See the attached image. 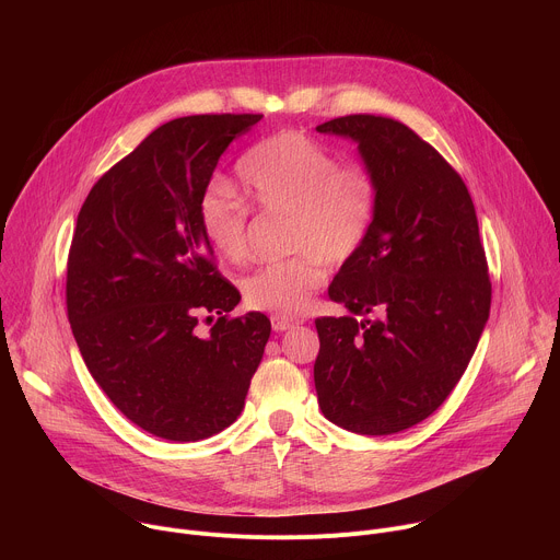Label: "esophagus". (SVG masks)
I'll return each mask as SVG.
<instances>
[{
  "label": "esophagus",
  "instance_id": "esophagus-1",
  "mask_svg": "<svg viewBox=\"0 0 560 560\" xmlns=\"http://www.w3.org/2000/svg\"><path fill=\"white\" fill-rule=\"evenodd\" d=\"M272 330L275 332H285V330H292V328H296L301 322L299 318H285V316H277V314H272Z\"/></svg>",
  "mask_w": 560,
  "mask_h": 560
}]
</instances>
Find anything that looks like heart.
Returning a JSON list of instances; mask_svg holds the SVG:
<instances>
[{"instance_id": "b5f03b06", "label": "heart", "mask_w": 560, "mask_h": 560, "mask_svg": "<svg viewBox=\"0 0 560 560\" xmlns=\"http://www.w3.org/2000/svg\"><path fill=\"white\" fill-rule=\"evenodd\" d=\"M245 201L225 184H212L199 201L208 246L225 261L248 257L250 208L285 217L281 248L290 257L242 281L246 305L277 316H299L324 285L330 268L350 264L365 246L378 203V186L361 162H339L318 139L281 130L255 143L236 166Z\"/></svg>"}]
</instances>
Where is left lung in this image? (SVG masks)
<instances>
[{
    "instance_id": "obj_1",
    "label": "left lung",
    "mask_w": 560,
    "mask_h": 560,
    "mask_svg": "<svg viewBox=\"0 0 560 560\" xmlns=\"http://www.w3.org/2000/svg\"><path fill=\"white\" fill-rule=\"evenodd\" d=\"M318 132L359 141L378 186L361 253L330 285L354 316H322L314 385L335 425L385 436L436 412L460 381L492 305L471 197L443 154L383 115H346Z\"/></svg>"
}]
</instances>
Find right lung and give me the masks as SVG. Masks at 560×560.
<instances>
[{
	"mask_svg": "<svg viewBox=\"0 0 560 560\" xmlns=\"http://www.w3.org/2000/svg\"><path fill=\"white\" fill-rule=\"evenodd\" d=\"M264 115H190L152 130L79 210L66 266L68 322L113 406L152 436L188 443L236 421L270 322L230 316L199 201L228 143ZM219 313L211 332L196 330ZM212 322V316H208Z\"/></svg>",
	"mask_w": 560,
	"mask_h": 560,
	"instance_id": "obj_1",
	"label": "right lung"
}]
</instances>
